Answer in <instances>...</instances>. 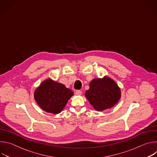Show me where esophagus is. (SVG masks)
<instances>
[{
	"instance_id": "esophagus-1",
	"label": "esophagus",
	"mask_w": 157,
	"mask_h": 157,
	"mask_svg": "<svg viewBox=\"0 0 157 157\" xmlns=\"http://www.w3.org/2000/svg\"><path fill=\"white\" fill-rule=\"evenodd\" d=\"M75 94L78 96H81L82 94V91L81 90H77L75 93Z\"/></svg>"
}]
</instances>
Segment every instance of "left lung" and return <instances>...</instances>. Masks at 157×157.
<instances>
[{
  "instance_id": "8db88e82",
  "label": "left lung",
  "mask_w": 157,
  "mask_h": 157,
  "mask_svg": "<svg viewBox=\"0 0 157 157\" xmlns=\"http://www.w3.org/2000/svg\"><path fill=\"white\" fill-rule=\"evenodd\" d=\"M85 95L96 110L102 111L113 107L120 99L121 93L120 88L113 79L104 77L94 79Z\"/></svg>"
}]
</instances>
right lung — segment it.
<instances>
[{
	"label": "right lung",
	"mask_w": 157,
	"mask_h": 157,
	"mask_svg": "<svg viewBox=\"0 0 157 157\" xmlns=\"http://www.w3.org/2000/svg\"><path fill=\"white\" fill-rule=\"evenodd\" d=\"M73 95V92L64 84L48 79L36 89L34 97L43 110L56 114L61 112Z\"/></svg>",
	"instance_id": "1"
}]
</instances>
